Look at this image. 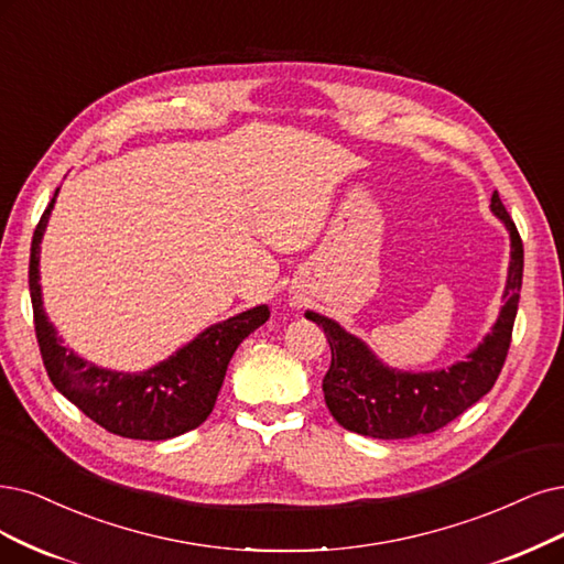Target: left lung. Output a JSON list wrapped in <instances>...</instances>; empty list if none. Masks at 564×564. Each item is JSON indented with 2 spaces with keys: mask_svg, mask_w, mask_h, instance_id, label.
Wrapping results in <instances>:
<instances>
[{
  "mask_svg": "<svg viewBox=\"0 0 564 564\" xmlns=\"http://www.w3.org/2000/svg\"><path fill=\"white\" fill-rule=\"evenodd\" d=\"M490 212L505 223L511 239L505 304L484 341L469 350L465 360L434 371L394 369L337 321L306 311L304 316L325 329L332 348L323 392L329 413L341 427L373 440H409L448 425L490 392L507 360L523 285V241L497 191Z\"/></svg>",
  "mask_w": 564,
  "mask_h": 564,
  "instance_id": "1",
  "label": "left lung"
}]
</instances>
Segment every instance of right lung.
<instances>
[{
    "label": "right lung",
    "mask_w": 564,
    "mask_h": 564,
    "mask_svg": "<svg viewBox=\"0 0 564 564\" xmlns=\"http://www.w3.org/2000/svg\"><path fill=\"white\" fill-rule=\"evenodd\" d=\"M57 193L59 187L34 229L30 250L34 329L53 386L90 421L128 440L164 442L199 427L214 411L235 350L250 332L269 321V306L260 304L206 327L174 356L151 369L116 371L88 362L62 344L55 325L48 321L44 295H41V239H44Z\"/></svg>",
    "instance_id": "add662e5"
}]
</instances>
